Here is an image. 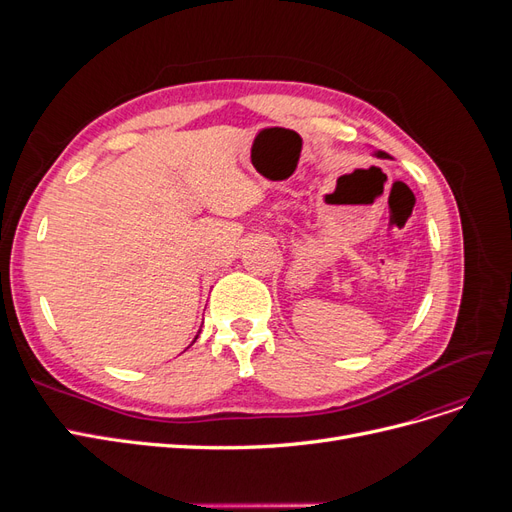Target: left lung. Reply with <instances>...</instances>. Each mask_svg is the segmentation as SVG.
<instances>
[{
    "instance_id": "obj_1",
    "label": "left lung",
    "mask_w": 512,
    "mask_h": 512,
    "mask_svg": "<svg viewBox=\"0 0 512 512\" xmlns=\"http://www.w3.org/2000/svg\"><path fill=\"white\" fill-rule=\"evenodd\" d=\"M378 156H380V158H389V156H386V153H384V151H378Z\"/></svg>"
}]
</instances>
